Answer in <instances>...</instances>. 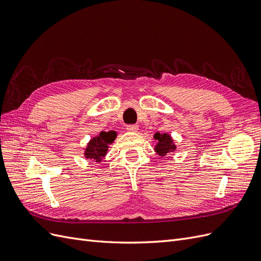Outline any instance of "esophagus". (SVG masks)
I'll list each match as a JSON object with an SVG mask.
<instances>
[{"mask_svg": "<svg viewBox=\"0 0 261 261\" xmlns=\"http://www.w3.org/2000/svg\"><path fill=\"white\" fill-rule=\"evenodd\" d=\"M128 132H133V133H136L138 132V126L137 125H128L127 127H126Z\"/></svg>", "mask_w": 261, "mask_h": 261, "instance_id": "obj_1", "label": "esophagus"}]
</instances>
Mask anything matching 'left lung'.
Wrapping results in <instances>:
<instances>
[{"mask_svg": "<svg viewBox=\"0 0 261 261\" xmlns=\"http://www.w3.org/2000/svg\"><path fill=\"white\" fill-rule=\"evenodd\" d=\"M153 137L158 141L156 146L154 147V150L160 156L167 155L168 153L173 152L176 149L174 141H173L172 137L169 135V134L155 133Z\"/></svg>", "mask_w": 261, "mask_h": 261, "instance_id": "8db88e82", "label": "left lung"}]
</instances>
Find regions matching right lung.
<instances>
[{"mask_svg": "<svg viewBox=\"0 0 261 261\" xmlns=\"http://www.w3.org/2000/svg\"><path fill=\"white\" fill-rule=\"evenodd\" d=\"M117 133L114 130L101 132L98 136L90 139L85 149L86 159H92L96 162H100L106 156L109 145H111L115 140Z\"/></svg>", "mask_w": 261, "mask_h": 261, "instance_id": "1", "label": "right lung"}]
</instances>
